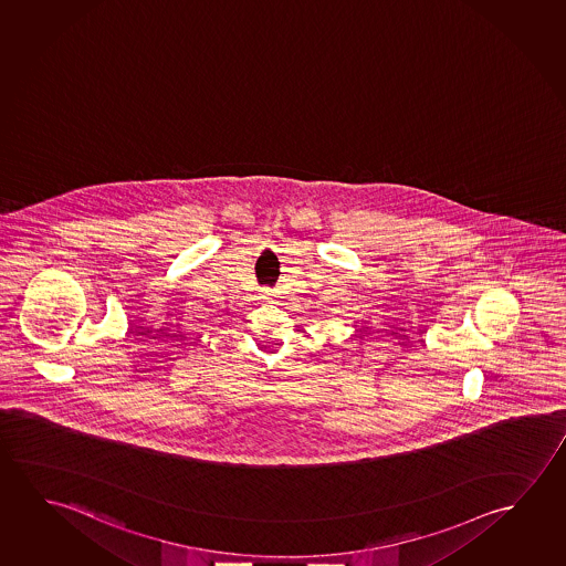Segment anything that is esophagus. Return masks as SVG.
Returning a JSON list of instances; mask_svg holds the SVG:
<instances>
[{
	"mask_svg": "<svg viewBox=\"0 0 566 566\" xmlns=\"http://www.w3.org/2000/svg\"><path fill=\"white\" fill-rule=\"evenodd\" d=\"M260 295L261 298H265V301H271V298H275V295H273V291H270V289H263Z\"/></svg>",
	"mask_w": 566,
	"mask_h": 566,
	"instance_id": "esophagus-1",
	"label": "esophagus"
}]
</instances>
